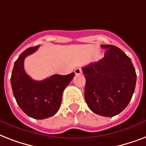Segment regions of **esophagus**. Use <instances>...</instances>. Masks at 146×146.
<instances>
[{
    "label": "esophagus",
    "mask_w": 146,
    "mask_h": 146,
    "mask_svg": "<svg viewBox=\"0 0 146 146\" xmlns=\"http://www.w3.org/2000/svg\"><path fill=\"white\" fill-rule=\"evenodd\" d=\"M74 72H75L76 75H80V74H82V70L80 68H76Z\"/></svg>",
    "instance_id": "1"
}]
</instances>
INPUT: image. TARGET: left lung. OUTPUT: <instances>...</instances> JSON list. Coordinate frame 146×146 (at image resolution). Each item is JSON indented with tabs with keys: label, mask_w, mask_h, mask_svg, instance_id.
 I'll return each mask as SVG.
<instances>
[{
	"label": "left lung",
	"mask_w": 146,
	"mask_h": 146,
	"mask_svg": "<svg viewBox=\"0 0 146 146\" xmlns=\"http://www.w3.org/2000/svg\"><path fill=\"white\" fill-rule=\"evenodd\" d=\"M104 57L82 67L85 100L92 112L113 117L124 110L133 95L136 73L130 58L117 47L102 44Z\"/></svg>",
	"instance_id": "8db88e82"
}]
</instances>
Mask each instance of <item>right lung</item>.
<instances>
[{
  "label": "right lung",
  "mask_w": 146,
  "mask_h": 146,
  "mask_svg": "<svg viewBox=\"0 0 146 146\" xmlns=\"http://www.w3.org/2000/svg\"><path fill=\"white\" fill-rule=\"evenodd\" d=\"M39 45L29 48L15 61L10 82L19 108L29 117L42 120L52 117L59 110L63 92L75 73L54 74L42 81L33 80L24 70V60L36 51Z\"/></svg>",
  "instance_id": "obj_1"
}]
</instances>
